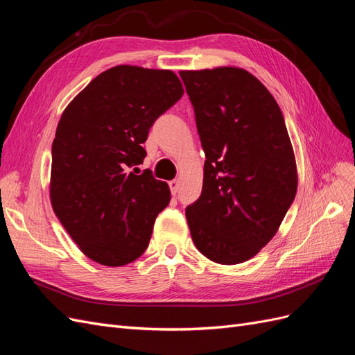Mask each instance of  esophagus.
<instances>
[{"label":"esophagus","mask_w":355,"mask_h":355,"mask_svg":"<svg viewBox=\"0 0 355 355\" xmlns=\"http://www.w3.org/2000/svg\"><path fill=\"white\" fill-rule=\"evenodd\" d=\"M168 187H170L171 194L176 196V194H178V189H179V182H178L176 179H175V180H170V182H168Z\"/></svg>","instance_id":"esophagus-1"}]
</instances>
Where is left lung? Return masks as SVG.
I'll return each mask as SVG.
<instances>
[{"mask_svg": "<svg viewBox=\"0 0 355 355\" xmlns=\"http://www.w3.org/2000/svg\"><path fill=\"white\" fill-rule=\"evenodd\" d=\"M206 154L200 198L185 214L207 259L235 265L271 241L296 196L297 171L280 106L254 75L180 71Z\"/></svg>", "mask_w": 355, "mask_h": 355, "instance_id": "8db88e82", "label": "left lung"}]
</instances>
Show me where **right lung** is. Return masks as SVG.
Returning a JSON list of instances; mask_svg holds the SVG:
<instances>
[{
	"mask_svg": "<svg viewBox=\"0 0 355 355\" xmlns=\"http://www.w3.org/2000/svg\"><path fill=\"white\" fill-rule=\"evenodd\" d=\"M184 94L175 72L118 65L99 73L63 111L51 146L50 201L92 261L123 266L142 256L168 185L144 163L157 118Z\"/></svg>",
	"mask_w": 355,
	"mask_h": 355,
	"instance_id": "right-lung-1",
	"label": "right lung"
}]
</instances>
